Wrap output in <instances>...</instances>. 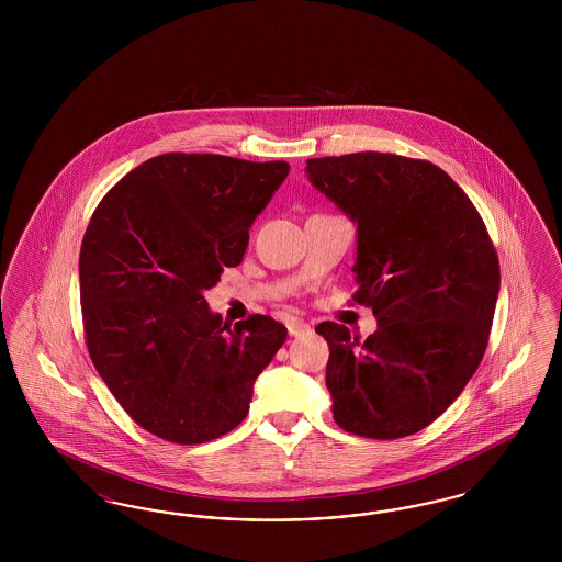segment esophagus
<instances>
[{
    "instance_id": "1",
    "label": "esophagus",
    "mask_w": 562,
    "mask_h": 562,
    "mask_svg": "<svg viewBox=\"0 0 562 562\" xmlns=\"http://www.w3.org/2000/svg\"><path fill=\"white\" fill-rule=\"evenodd\" d=\"M312 330V326L310 324H305L303 321H293L289 322V335L291 337H303V335H307Z\"/></svg>"
}]
</instances>
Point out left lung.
I'll use <instances>...</instances> for the list:
<instances>
[{
	"instance_id": "8db88e82",
	"label": "left lung",
	"mask_w": 562,
	"mask_h": 562,
	"mask_svg": "<svg viewBox=\"0 0 562 562\" xmlns=\"http://www.w3.org/2000/svg\"><path fill=\"white\" fill-rule=\"evenodd\" d=\"M307 179L358 227L353 301L371 305L364 341L322 322L326 387L339 428L376 440L440 417L476 373L499 294L481 214L431 161L362 151L312 158Z\"/></svg>"
}]
</instances>
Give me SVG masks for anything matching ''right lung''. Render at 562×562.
Returning <instances> with one entry per match:
<instances>
[{
    "instance_id": "right-lung-1",
    "label": "right lung",
    "mask_w": 562,
    "mask_h": 562,
    "mask_svg": "<svg viewBox=\"0 0 562 562\" xmlns=\"http://www.w3.org/2000/svg\"><path fill=\"white\" fill-rule=\"evenodd\" d=\"M286 161L164 154L101 200L83 234L80 299L94 369L147 431L200 445L240 426L286 326H236L204 293L240 266L248 229L284 183Z\"/></svg>"
}]
</instances>
